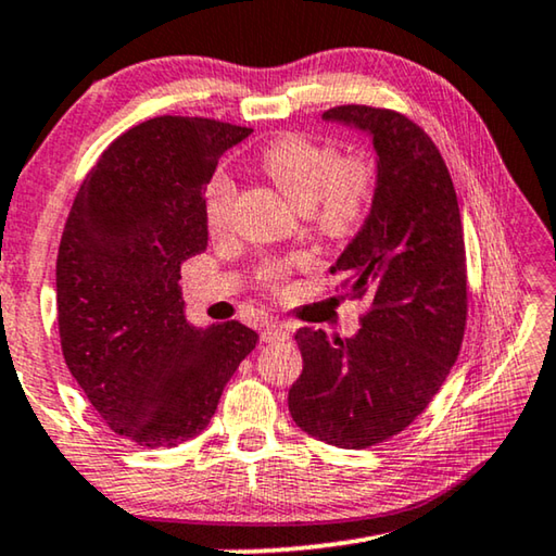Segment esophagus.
Wrapping results in <instances>:
<instances>
[{"label": "esophagus", "instance_id": "esophagus-1", "mask_svg": "<svg viewBox=\"0 0 556 556\" xmlns=\"http://www.w3.org/2000/svg\"><path fill=\"white\" fill-rule=\"evenodd\" d=\"M289 333H292V329H289L287 324H264L262 326V341H285L289 339Z\"/></svg>", "mask_w": 556, "mask_h": 556}]
</instances>
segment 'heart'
Returning <instances> with one entry per match:
<instances>
[{
	"instance_id": "heart-1",
	"label": "heart",
	"mask_w": 556,
	"mask_h": 556,
	"mask_svg": "<svg viewBox=\"0 0 556 556\" xmlns=\"http://www.w3.org/2000/svg\"><path fill=\"white\" fill-rule=\"evenodd\" d=\"M262 170L294 202L299 210L314 215L316 230L333 240L354 235L371 213L378 190V165L368 153L343 155L337 146L287 134L264 148ZM235 180L217 170L210 175L202 192V215L210 230H223L230 223L235 205ZM289 267L285 262H267L257 279L269 292L285 287Z\"/></svg>"
}]
</instances>
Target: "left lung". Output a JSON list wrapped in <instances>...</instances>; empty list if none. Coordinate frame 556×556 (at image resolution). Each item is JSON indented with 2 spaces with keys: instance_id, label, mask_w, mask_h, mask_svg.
Instances as JSON below:
<instances>
[{
  "instance_id": "8db88e82",
  "label": "left lung",
  "mask_w": 556,
  "mask_h": 556,
  "mask_svg": "<svg viewBox=\"0 0 556 556\" xmlns=\"http://www.w3.org/2000/svg\"><path fill=\"white\" fill-rule=\"evenodd\" d=\"M326 121L371 134L378 190L364 227L331 271L368 299L354 339L296 331L304 368L289 413L316 440L361 451L399 435L435 399L468 321L460 207L443 155L418 123L391 109L337 105Z\"/></svg>"
}]
</instances>
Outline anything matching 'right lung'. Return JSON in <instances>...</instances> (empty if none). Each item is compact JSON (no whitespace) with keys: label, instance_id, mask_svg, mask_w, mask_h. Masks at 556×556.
<instances>
[{"label":"right lung","instance_id":"add662e5","mask_svg":"<svg viewBox=\"0 0 556 556\" xmlns=\"http://www.w3.org/2000/svg\"><path fill=\"white\" fill-rule=\"evenodd\" d=\"M250 128L157 116L126 130L78 188L56 257L68 371L113 433L143 447L200 435L257 346L240 321H185L180 264L205 252L202 192Z\"/></svg>","mask_w":556,"mask_h":556}]
</instances>
